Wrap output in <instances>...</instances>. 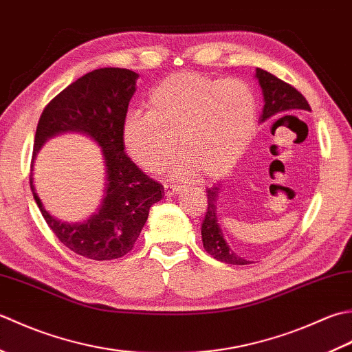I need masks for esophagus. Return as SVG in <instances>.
<instances>
[{
	"label": "esophagus",
	"mask_w": 352,
	"mask_h": 352,
	"mask_svg": "<svg viewBox=\"0 0 352 352\" xmlns=\"http://www.w3.org/2000/svg\"><path fill=\"white\" fill-rule=\"evenodd\" d=\"M182 186L181 185H171V184H164V192H166V196H173L177 195V192H181Z\"/></svg>",
	"instance_id": "obj_1"
}]
</instances>
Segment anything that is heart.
Here are the masks:
<instances>
[{
    "label": "heart",
    "mask_w": 352,
    "mask_h": 352,
    "mask_svg": "<svg viewBox=\"0 0 352 352\" xmlns=\"http://www.w3.org/2000/svg\"><path fill=\"white\" fill-rule=\"evenodd\" d=\"M147 112L127 113L121 140L131 160L150 173H160L182 157L173 176L197 175L206 181L231 170L252 141L258 104L252 89L240 80L176 73L150 91Z\"/></svg>",
    "instance_id": "obj_1"
}]
</instances>
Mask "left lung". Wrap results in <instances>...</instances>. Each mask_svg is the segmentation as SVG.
Wrapping results in <instances>:
<instances>
[{
	"label": "left lung",
	"instance_id": "8db88e82",
	"mask_svg": "<svg viewBox=\"0 0 352 352\" xmlns=\"http://www.w3.org/2000/svg\"><path fill=\"white\" fill-rule=\"evenodd\" d=\"M255 76L258 78V83L261 86L264 97V107L260 117V123L295 111H311L305 97L296 88H293L292 85L285 83L281 78H278L276 76L270 74L261 68H256ZM220 184L206 190L208 210L205 212V219L202 223L204 248L208 254L221 263L245 266V264H249V261L234 252L231 246L226 243L223 232L220 229L217 220V200L220 197Z\"/></svg>",
	"mask_w": 352,
	"mask_h": 352
}]
</instances>
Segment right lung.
<instances>
[{"instance_id": "1", "label": "right lung", "mask_w": 352, "mask_h": 352, "mask_svg": "<svg viewBox=\"0 0 352 352\" xmlns=\"http://www.w3.org/2000/svg\"><path fill=\"white\" fill-rule=\"evenodd\" d=\"M138 74L126 68H100L67 86L50 102L34 135L33 160L47 138L62 132L89 135L102 147L106 164L104 199L89 220L62 223L44 210L30 188L47 225L69 250L96 261L117 260L133 249L150 206L162 199V185L135 166L124 152L121 124L136 91Z\"/></svg>"}]
</instances>
